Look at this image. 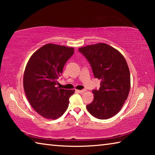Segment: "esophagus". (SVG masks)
Returning <instances> with one entry per match:
<instances>
[{"instance_id": "obj_1", "label": "esophagus", "mask_w": 155, "mask_h": 155, "mask_svg": "<svg viewBox=\"0 0 155 155\" xmlns=\"http://www.w3.org/2000/svg\"><path fill=\"white\" fill-rule=\"evenodd\" d=\"M78 93H80V94H83V93H84L85 91V90H77Z\"/></svg>"}]
</instances>
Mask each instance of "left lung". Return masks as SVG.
<instances>
[{"label": "left lung", "instance_id": "left-lung-1", "mask_svg": "<svg viewBox=\"0 0 155 155\" xmlns=\"http://www.w3.org/2000/svg\"><path fill=\"white\" fill-rule=\"evenodd\" d=\"M78 51L90 62L95 78L101 80V87L92 91L94 100L86 108L96 118L109 119L121 110L129 93L127 61L117 49L104 43L81 47Z\"/></svg>", "mask_w": 155, "mask_h": 155}]
</instances>
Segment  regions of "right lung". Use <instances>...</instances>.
I'll list each match as a JSON object with an SVG mask.
<instances>
[{"instance_id": "1", "label": "right lung", "mask_w": 155, "mask_h": 155, "mask_svg": "<svg viewBox=\"0 0 155 155\" xmlns=\"http://www.w3.org/2000/svg\"><path fill=\"white\" fill-rule=\"evenodd\" d=\"M74 52L72 47L47 44L34 52L26 65L23 76L26 96L33 109L45 118L61 117L74 93V90L57 86L64 65Z\"/></svg>"}]
</instances>
